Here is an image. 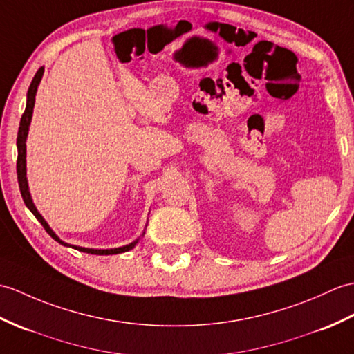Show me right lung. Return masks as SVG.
I'll use <instances>...</instances> for the list:
<instances>
[{"label": "right lung", "mask_w": 354, "mask_h": 354, "mask_svg": "<svg viewBox=\"0 0 354 354\" xmlns=\"http://www.w3.org/2000/svg\"><path fill=\"white\" fill-rule=\"evenodd\" d=\"M44 77V68H40L35 78H32L31 84L28 87V93H27V105H26V111H24L22 118H21V123H19V131H18V140H16V146H18V162H16V171H18V183H19V190L22 194V199L24 203L27 205V208L35 214V217L40 221V225L45 227V231L51 235L55 241H59L63 245H68V248L72 249H77L80 252H84V253H92V254H118V253H123V252H128L133 248H136V244L138 243V238L136 241L129 243L127 245H122V248H116V249H88V248H80V245H72L62 241L59 236L55 235V232L53 231L49 225L46 223V220L40 216V212L37 211V208L35 207V203H32L31 199V194L28 190V183H27V136H28V128H30V123H31V116H32V109H35V101H36V92H37V87L40 80ZM145 235V232H143Z\"/></svg>", "instance_id": "add662e5"}]
</instances>
